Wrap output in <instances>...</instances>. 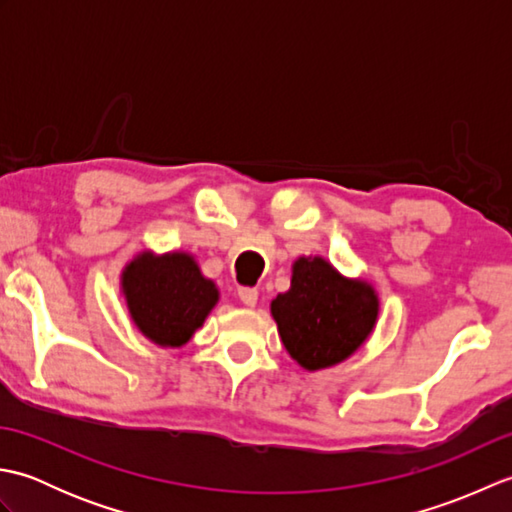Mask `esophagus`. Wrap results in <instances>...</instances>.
<instances>
[{
	"mask_svg": "<svg viewBox=\"0 0 512 512\" xmlns=\"http://www.w3.org/2000/svg\"><path fill=\"white\" fill-rule=\"evenodd\" d=\"M237 295H239V301L244 303V306H255L257 303V288H250V286H242L237 290Z\"/></svg>",
	"mask_w": 512,
	"mask_h": 512,
	"instance_id": "obj_1",
	"label": "esophagus"
}]
</instances>
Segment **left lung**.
Returning <instances> with one entry per match:
<instances>
[{"instance_id":"left-lung-1","label":"left lung","mask_w":512,"mask_h":512,"mask_svg":"<svg viewBox=\"0 0 512 512\" xmlns=\"http://www.w3.org/2000/svg\"><path fill=\"white\" fill-rule=\"evenodd\" d=\"M288 354L310 369L345 361L372 332L378 297L363 281L341 277L321 257H301L292 284L270 303Z\"/></svg>"}]
</instances>
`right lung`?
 Listing matches in <instances>:
<instances>
[{
    "mask_svg": "<svg viewBox=\"0 0 512 512\" xmlns=\"http://www.w3.org/2000/svg\"><path fill=\"white\" fill-rule=\"evenodd\" d=\"M123 292L138 330L158 345L180 347L204 323L217 288L191 255H140L123 273Z\"/></svg>",
    "mask_w": 512,
    "mask_h": 512,
    "instance_id": "add662e5",
    "label": "right lung"
}]
</instances>
